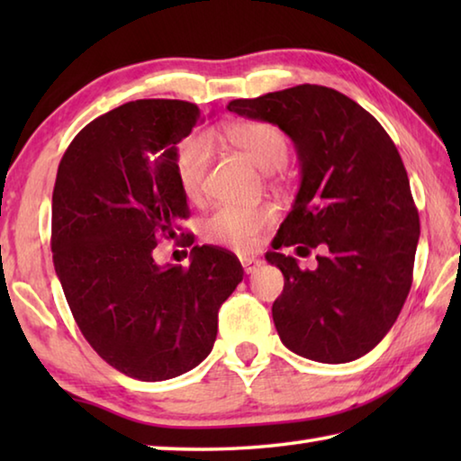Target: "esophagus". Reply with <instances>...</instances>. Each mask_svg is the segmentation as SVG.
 Here are the masks:
<instances>
[{
    "instance_id": "34e87169",
    "label": "esophagus",
    "mask_w": 461,
    "mask_h": 461,
    "mask_svg": "<svg viewBox=\"0 0 461 461\" xmlns=\"http://www.w3.org/2000/svg\"><path fill=\"white\" fill-rule=\"evenodd\" d=\"M240 262H241V267H244L246 275H254V272L262 267V260L254 258V256H241Z\"/></svg>"
}]
</instances>
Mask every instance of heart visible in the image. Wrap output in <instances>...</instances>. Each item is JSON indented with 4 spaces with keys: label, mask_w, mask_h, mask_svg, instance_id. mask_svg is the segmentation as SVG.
Here are the masks:
<instances>
[{
    "label": "heart",
    "mask_w": 461,
    "mask_h": 461,
    "mask_svg": "<svg viewBox=\"0 0 461 461\" xmlns=\"http://www.w3.org/2000/svg\"><path fill=\"white\" fill-rule=\"evenodd\" d=\"M230 142L262 170H276L288 160V142L283 130L268 122H240L225 130ZM212 160V142L197 134L178 146L176 176L185 197L197 199ZM275 209L252 203H220L203 220V236L212 244L233 249H252L260 233L275 221Z\"/></svg>",
    "instance_id": "obj_1"
}]
</instances>
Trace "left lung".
<instances>
[{
	"instance_id": "obj_1",
	"label": "left lung",
	"mask_w": 461,
	"mask_h": 461,
	"mask_svg": "<svg viewBox=\"0 0 461 461\" xmlns=\"http://www.w3.org/2000/svg\"><path fill=\"white\" fill-rule=\"evenodd\" d=\"M230 112L275 123L293 140L301 186L278 248H317V268L268 252L285 276L272 305L280 341L307 360L352 362L376 348L407 301L419 213L401 154L376 118L343 93L296 85Z\"/></svg>"
}]
</instances>
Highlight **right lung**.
Returning a JSON list of instances; mask_svg holds the SVG:
<instances>
[{
    "label": "right lung",
    "mask_w": 461,
    "mask_h": 461,
    "mask_svg": "<svg viewBox=\"0 0 461 461\" xmlns=\"http://www.w3.org/2000/svg\"><path fill=\"white\" fill-rule=\"evenodd\" d=\"M201 122L189 101L115 107L75 136L52 191V262L75 321L109 366L144 382L205 360L217 311L244 278L221 248L194 246L189 268L158 267L152 256L189 217L176 144Z\"/></svg>",
    "instance_id": "add662e5"
}]
</instances>
